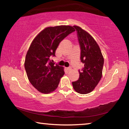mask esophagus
Returning a JSON list of instances; mask_svg holds the SVG:
<instances>
[{
    "label": "esophagus",
    "instance_id": "obj_1",
    "mask_svg": "<svg viewBox=\"0 0 129 129\" xmlns=\"http://www.w3.org/2000/svg\"><path fill=\"white\" fill-rule=\"evenodd\" d=\"M71 69H72L71 68H66V70H67V72H69L70 71H71Z\"/></svg>",
    "mask_w": 129,
    "mask_h": 129
}]
</instances>
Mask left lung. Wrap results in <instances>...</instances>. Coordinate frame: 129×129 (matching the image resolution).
I'll list each match as a JSON object with an SVG mask.
<instances>
[{
	"instance_id": "obj_1",
	"label": "left lung",
	"mask_w": 129,
	"mask_h": 129,
	"mask_svg": "<svg viewBox=\"0 0 129 129\" xmlns=\"http://www.w3.org/2000/svg\"><path fill=\"white\" fill-rule=\"evenodd\" d=\"M77 31L81 49V62L84 64L79 71V79L72 82L76 91L85 94L92 91L102 77L104 59L101 49L90 34L78 26L74 25Z\"/></svg>"
}]
</instances>
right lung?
<instances>
[{"instance_id":"obj_1","label":"right lung","mask_w":129,"mask_h":129,"mask_svg":"<svg viewBox=\"0 0 129 129\" xmlns=\"http://www.w3.org/2000/svg\"><path fill=\"white\" fill-rule=\"evenodd\" d=\"M70 25L47 27L34 39L25 56L24 67L28 80L40 92L50 93L57 88L64 75V68L52 62L56 50L63 39L75 32Z\"/></svg>"}]
</instances>
